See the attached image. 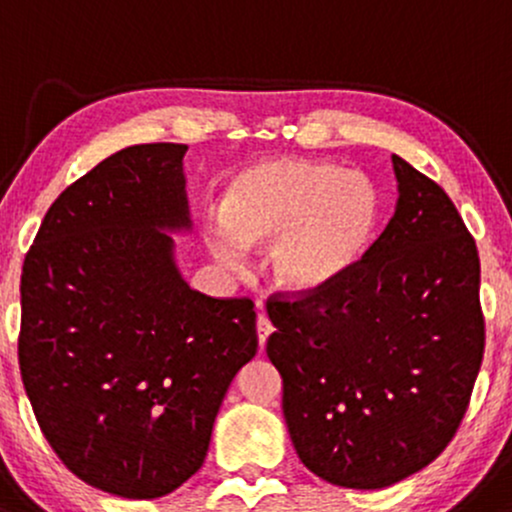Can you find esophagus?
Wrapping results in <instances>:
<instances>
[{
    "label": "esophagus",
    "mask_w": 512,
    "mask_h": 512,
    "mask_svg": "<svg viewBox=\"0 0 512 512\" xmlns=\"http://www.w3.org/2000/svg\"><path fill=\"white\" fill-rule=\"evenodd\" d=\"M256 333H258V346H266V341H268V336H271L273 333V324H271V319L266 317V314H258V319H256Z\"/></svg>",
    "instance_id": "esophagus-1"
}]
</instances>
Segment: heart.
<instances>
[{"mask_svg": "<svg viewBox=\"0 0 512 512\" xmlns=\"http://www.w3.org/2000/svg\"><path fill=\"white\" fill-rule=\"evenodd\" d=\"M380 220V191L367 176L312 159H266L232 176L205 241L222 266L244 271L246 246L273 239L275 285L309 295L341 283L363 261Z\"/></svg>", "mask_w": 512, "mask_h": 512, "instance_id": "1", "label": "heart"}]
</instances>
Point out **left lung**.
Returning <instances> with one entry per match:
<instances>
[{
	"mask_svg": "<svg viewBox=\"0 0 512 512\" xmlns=\"http://www.w3.org/2000/svg\"><path fill=\"white\" fill-rule=\"evenodd\" d=\"M392 164L394 217L363 261L326 290L266 304L297 455L365 491L421 472L455 438L486 341L474 237L438 183Z\"/></svg>",
	"mask_w": 512,
	"mask_h": 512,
	"instance_id": "left-lung-1",
	"label": "left lung"
}]
</instances>
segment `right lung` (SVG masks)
Returning <instances> with one entry per match:
<instances>
[{
  "label": "right lung",
  "mask_w": 512,
  "mask_h": 512,
  "mask_svg": "<svg viewBox=\"0 0 512 512\" xmlns=\"http://www.w3.org/2000/svg\"><path fill=\"white\" fill-rule=\"evenodd\" d=\"M186 145L125 147L57 195L21 273L19 367L74 476L132 501L203 467L234 375L256 355L249 297L181 278Z\"/></svg>",
  "instance_id": "obj_1"
}]
</instances>
